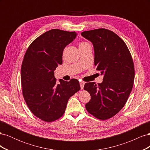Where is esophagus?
Instances as JSON below:
<instances>
[{"instance_id": "34e87169", "label": "esophagus", "mask_w": 150, "mask_h": 150, "mask_svg": "<svg viewBox=\"0 0 150 150\" xmlns=\"http://www.w3.org/2000/svg\"><path fill=\"white\" fill-rule=\"evenodd\" d=\"M84 82H80L79 83V84H80V87H81V89H83L84 88Z\"/></svg>"}]
</instances>
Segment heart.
Returning <instances> with one entry per match:
<instances>
[{"label":"heart","instance_id":"heart-1","mask_svg":"<svg viewBox=\"0 0 150 150\" xmlns=\"http://www.w3.org/2000/svg\"><path fill=\"white\" fill-rule=\"evenodd\" d=\"M85 43H86V42H81V43H80V44H79V46H81V45H83V44H84Z\"/></svg>","mask_w":150,"mask_h":150}]
</instances>
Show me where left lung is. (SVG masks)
<instances>
[{
	"instance_id": "8db88e82",
	"label": "left lung",
	"mask_w": 150,
	"mask_h": 150,
	"mask_svg": "<svg viewBox=\"0 0 150 150\" xmlns=\"http://www.w3.org/2000/svg\"><path fill=\"white\" fill-rule=\"evenodd\" d=\"M81 35L92 42L94 65L103 75V81L86 83L91 95L86 109L98 119L105 120L124 107L133 88L134 68L132 57L125 42L112 31L98 29L84 31Z\"/></svg>"
}]
</instances>
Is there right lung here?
Returning a JSON list of instances; mask_svg holds the SVG:
<instances>
[{
  "label": "right lung",
  "mask_w": 150,
  "mask_h": 150,
  "mask_svg": "<svg viewBox=\"0 0 150 150\" xmlns=\"http://www.w3.org/2000/svg\"><path fill=\"white\" fill-rule=\"evenodd\" d=\"M75 32L52 29L30 44L21 67L22 94L30 111L46 122L64 115L69 99L81 88L78 79L57 83L54 70L62 63L64 49L76 38Z\"/></svg>",
  "instance_id": "add662e5"
}]
</instances>
